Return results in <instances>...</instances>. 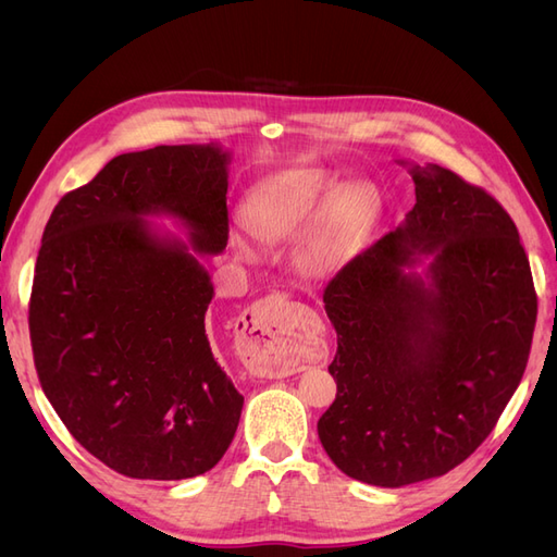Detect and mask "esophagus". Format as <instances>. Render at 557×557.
<instances>
[{"instance_id":"obj_1","label":"esophagus","mask_w":557,"mask_h":557,"mask_svg":"<svg viewBox=\"0 0 557 557\" xmlns=\"http://www.w3.org/2000/svg\"><path fill=\"white\" fill-rule=\"evenodd\" d=\"M244 320V364L260 379H283L299 372L301 364L293 350L299 323L295 305L283 295H269L256 301L242 315Z\"/></svg>"}]
</instances>
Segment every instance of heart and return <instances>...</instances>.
Returning a JSON list of instances; mask_svg holds the SVG:
<instances>
[{
  "instance_id": "b5f03b06",
  "label": "heart",
  "mask_w": 557,
  "mask_h": 557,
  "mask_svg": "<svg viewBox=\"0 0 557 557\" xmlns=\"http://www.w3.org/2000/svg\"><path fill=\"white\" fill-rule=\"evenodd\" d=\"M342 178L325 170H288L260 181L246 197L244 221L256 239L281 244L295 237V264L305 276L320 278L342 269L372 232L381 197L372 183ZM234 250L252 258L248 244L234 234Z\"/></svg>"
}]
</instances>
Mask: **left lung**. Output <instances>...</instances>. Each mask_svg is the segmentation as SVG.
<instances>
[{
  "label": "left lung",
  "instance_id": "left-lung-1",
  "mask_svg": "<svg viewBox=\"0 0 557 557\" xmlns=\"http://www.w3.org/2000/svg\"><path fill=\"white\" fill-rule=\"evenodd\" d=\"M399 164L416 185L407 221L323 293L336 399L320 444L346 476L381 487L444 476L485 442L536 323L530 260L499 201L440 164Z\"/></svg>",
  "mask_w": 557,
  "mask_h": 557
}]
</instances>
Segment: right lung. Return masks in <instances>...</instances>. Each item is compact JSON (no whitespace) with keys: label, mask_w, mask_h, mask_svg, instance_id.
Wrapping results in <instances>:
<instances>
[{"label":"right lung","mask_w":557,"mask_h":557,"mask_svg":"<svg viewBox=\"0 0 557 557\" xmlns=\"http://www.w3.org/2000/svg\"><path fill=\"white\" fill-rule=\"evenodd\" d=\"M218 144L113 158L50 213L29 299L37 374L74 440L129 479L181 481L218 465L244 397L213 358L211 276L227 246ZM166 214L190 245L158 231Z\"/></svg>","instance_id":"add662e5"}]
</instances>
